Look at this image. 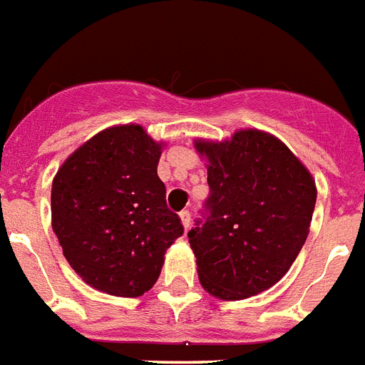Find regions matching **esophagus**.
Returning <instances> with one entry per match:
<instances>
[{
	"mask_svg": "<svg viewBox=\"0 0 365 365\" xmlns=\"http://www.w3.org/2000/svg\"><path fill=\"white\" fill-rule=\"evenodd\" d=\"M180 224H182V228L188 230L190 228V212L188 211H180Z\"/></svg>",
	"mask_w": 365,
	"mask_h": 365,
	"instance_id": "esophagus-1",
	"label": "esophagus"
}]
</instances>
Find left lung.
<instances>
[{
    "label": "left lung",
    "instance_id": "1",
    "mask_svg": "<svg viewBox=\"0 0 365 365\" xmlns=\"http://www.w3.org/2000/svg\"><path fill=\"white\" fill-rule=\"evenodd\" d=\"M211 188L201 228L188 232L203 290L235 302L287 275L309 235L317 203L313 175L262 130L194 141Z\"/></svg>",
    "mask_w": 365,
    "mask_h": 365
}]
</instances>
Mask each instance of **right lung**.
Returning <instances> with one entry per match:
<instances>
[{"label":"right lung","mask_w":365,"mask_h":365,"mask_svg":"<svg viewBox=\"0 0 365 365\" xmlns=\"http://www.w3.org/2000/svg\"><path fill=\"white\" fill-rule=\"evenodd\" d=\"M162 148L141 124H118L90 137L54 175L52 230L75 273L100 292H148L182 235L158 177Z\"/></svg>","instance_id":"1"}]
</instances>
